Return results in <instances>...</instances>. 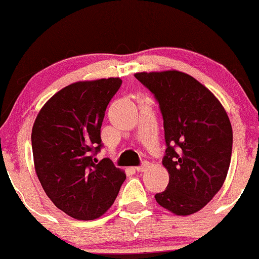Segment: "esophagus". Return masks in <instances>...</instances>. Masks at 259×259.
<instances>
[{"instance_id":"obj_1","label":"esophagus","mask_w":259,"mask_h":259,"mask_svg":"<svg viewBox=\"0 0 259 259\" xmlns=\"http://www.w3.org/2000/svg\"><path fill=\"white\" fill-rule=\"evenodd\" d=\"M149 167V163L148 162H143L142 164H141V166H138V167H136V170H137V172H143V170H146Z\"/></svg>"}]
</instances>
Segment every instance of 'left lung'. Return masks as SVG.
I'll list each match as a JSON object with an SVG mask.
<instances>
[{
  "label": "left lung",
  "mask_w": 259,
  "mask_h": 259,
  "mask_svg": "<svg viewBox=\"0 0 259 259\" xmlns=\"http://www.w3.org/2000/svg\"><path fill=\"white\" fill-rule=\"evenodd\" d=\"M163 117L168 170L167 188L157 203L177 215L203 208L223 186L232 156L233 132L227 112L208 89L180 71L140 72Z\"/></svg>",
  "instance_id": "1"
}]
</instances>
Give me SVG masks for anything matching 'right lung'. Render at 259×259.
<instances>
[{"mask_svg":"<svg viewBox=\"0 0 259 259\" xmlns=\"http://www.w3.org/2000/svg\"><path fill=\"white\" fill-rule=\"evenodd\" d=\"M121 84L118 77L72 83L47 101L33 123L37 177L53 204L76 220L107 212L126 180L111 159L93 158L102 148L106 108Z\"/></svg>","mask_w":259,"mask_h":259,"instance_id":"add662e5","label":"right lung"}]
</instances>
